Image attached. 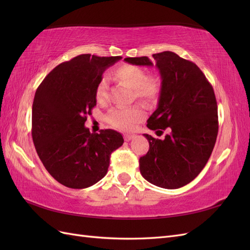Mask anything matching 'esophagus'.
<instances>
[{
	"label": "esophagus",
	"instance_id": "1",
	"mask_svg": "<svg viewBox=\"0 0 250 250\" xmlns=\"http://www.w3.org/2000/svg\"><path fill=\"white\" fill-rule=\"evenodd\" d=\"M134 137H135L134 134H128V133H126V134H124V140L126 142H128V141H131Z\"/></svg>",
	"mask_w": 250,
	"mask_h": 250
}]
</instances>
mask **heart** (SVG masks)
Listing matches in <instances>:
<instances>
[{
	"mask_svg": "<svg viewBox=\"0 0 250 250\" xmlns=\"http://www.w3.org/2000/svg\"><path fill=\"white\" fill-rule=\"evenodd\" d=\"M111 77L118 83L132 88L133 96L145 103H153L160 97L162 81L158 75L146 76V72L141 66L124 63L111 71ZM108 99V85L105 79L98 83L96 88V100L98 103H105ZM145 118V111L140 105H133L129 108L111 109L105 121L113 128L120 130H130L140 121Z\"/></svg>",
	"mask_w": 250,
	"mask_h": 250,
	"instance_id": "obj_1",
	"label": "heart"
}]
</instances>
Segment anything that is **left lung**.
I'll use <instances>...</instances> for the list:
<instances>
[{
	"label": "left lung",
	"instance_id": "obj_1",
	"mask_svg": "<svg viewBox=\"0 0 250 250\" xmlns=\"http://www.w3.org/2000/svg\"><path fill=\"white\" fill-rule=\"evenodd\" d=\"M162 77L156 110L147 127L164 140L144 134L147 154L140 158L142 176L164 188H178L198 175L213 152L218 134V106L214 88L194 62L165 51L152 55ZM135 65H153L147 56L127 57Z\"/></svg>",
	"mask_w": 250,
	"mask_h": 250
}]
</instances>
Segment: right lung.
Returning <instances> with one entry per match:
<instances>
[{
	"instance_id": "right-lung-1",
	"label": "right lung",
	"mask_w": 250,
	"mask_h": 250,
	"mask_svg": "<svg viewBox=\"0 0 250 250\" xmlns=\"http://www.w3.org/2000/svg\"><path fill=\"white\" fill-rule=\"evenodd\" d=\"M121 56L81 54L54 67L37 87L32 105V139L51 176L71 188H84L106 175L110 155L123 145L112 130L90 133L84 126L96 106L102 74Z\"/></svg>"
}]
</instances>
